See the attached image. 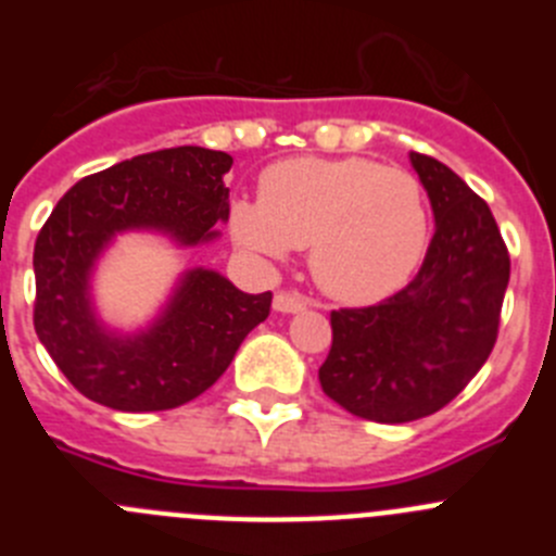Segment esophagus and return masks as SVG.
Returning a JSON list of instances; mask_svg holds the SVG:
<instances>
[{
    "label": "esophagus",
    "mask_w": 556,
    "mask_h": 556,
    "mask_svg": "<svg viewBox=\"0 0 556 556\" xmlns=\"http://www.w3.org/2000/svg\"><path fill=\"white\" fill-rule=\"evenodd\" d=\"M306 306H308V301L303 298V294L278 292V294H275V301H273V308H275V312H281V314H298V312H303Z\"/></svg>",
    "instance_id": "obj_1"
}]
</instances>
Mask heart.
I'll return each instance as SVG.
<instances>
[{
  "instance_id": "b5f03b06",
  "label": "heart",
  "mask_w": 556,
  "mask_h": 556,
  "mask_svg": "<svg viewBox=\"0 0 556 556\" xmlns=\"http://www.w3.org/2000/svg\"><path fill=\"white\" fill-rule=\"evenodd\" d=\"M230 233L281 262L308 248V269L342 303H376L409 281L429 244V203L415 175L370 159H289L262 175L258 203L239 200Z\"/></svg>"
}]
</instances>
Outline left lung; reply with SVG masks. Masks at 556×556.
Instances as JSON below:
<instances>
[{
	"label": "left lung",
	"mask_w": 556,
	"mask_h": 556,
	"mask_svg": "<svg viewBox=\"0 0 556 556\" xmlns=\"http://www.w3.org/2000/svg\"><path fill=\"white\" fill-rule=\"evenodd\" d=\"M434 236L415 281L390 301L331 312L320 384L351 415L409 424L454 401L488 362L509 283V253L488 203L437 159L409 152Z\"/></svg>",
	"instance_id": "8db88e82"
}]
</instances>
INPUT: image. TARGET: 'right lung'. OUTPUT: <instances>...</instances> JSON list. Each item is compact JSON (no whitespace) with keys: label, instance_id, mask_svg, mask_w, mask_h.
<instances>
[{"label":"right lung","instance_id":"add662e5","mask_svg":"<svg viewBox=\"0 0 556 556\" xmlns=\"http://www.w3.org/2000/svg\"><path fill=\"white\" fill-rule=\"evenodd\" d=\"M228 152L172 147L88 175L58 200L36 239V333L77 392L119 412L175 409L233 362L273 294H248L191 267L150 326L116 331L94 303V269L116 236L147 230L175 248L214 242L228 223Z\"/></svg>","mask_w":556,"mask_h":556}]
</instances>
